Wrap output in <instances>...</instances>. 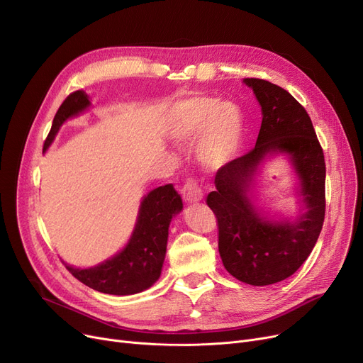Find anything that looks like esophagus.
Returning <instances> with one entry per match:
<instances>
[{"instance_id":"34e87169","label":"esophagus","mask_w":363,"mask_h":363,"mask_svg":"<svg viewBox=\"0 0 363 363\" xmlns=\"http://www.w3.org/2000/svg\"><path fill=\"white\" fill-rule=\"evenodd\" d=\"M181 194L186 203H197L203 199V191L194 178H188L181 189Z\"/></svg>"}]
</instances>
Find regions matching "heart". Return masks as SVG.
<instances>
[{"label": "heart", "mask_w": 363, "mask_h": 363, "mask_svg": "<svg viewBox=\"0 0 363 363\" xmlns=\"http://www.w3.org/2000/svg\"><path fill=\"white\" fill-rule=\"evenodd\" d=\"M169 132L178 141H193L200 133V156L211 167H220L237 152L242 137V116L231 101L191 97L170 110Z\"/></svg>", "instance_id": "1"}]
</instances>
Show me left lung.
Returning <instances> with one entry per match:
<instances>
[{
	"mask_svg": "<svg viewBox=\"0 0 363 363\" xmlns=\"http://www.w3.org/2000/svg\"><path fill=\"white\" fill-rule=\"evenodd\" d=\"M262 107L256 145L218 169L216 191L206 203L218 220V247L225 269L250 285H271L291 277L313 250L325 219V159L308 111L284 88L245 78ZM271 152L287 154L301 178L308 208L296 223L259 216L246 191L259 162Z\"/></svg>",
	"mask_w": 363,
	"mask_h": 363,
	"instance_id": "8db88e82",
	"label": "left lung"
}]
</instances>
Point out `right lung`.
Instances as JSON below:
<instances>
[{
	"label": "right lung",
	"mask_w": 363,
	"mask_h": 363,
	"mask_svg": "<svg viewBox=\"0 0 363 363\" xmlns=\"http://www.w3.org/2000/svg\"><path fill=\"white\" fill-rule=\"evenodd\" d=\"M89 106L84 91H74L57 110L44 150L52 143L59 128ZM182 211L181 196L172 184L148 193L140 207L138 222L125 249L114 257L89 269H66L89 289L106 294L129 296L147 290L162 272L170 219Z\"/></svg>",
	"instance_id": "right-lung-1"
}]
</instances>
